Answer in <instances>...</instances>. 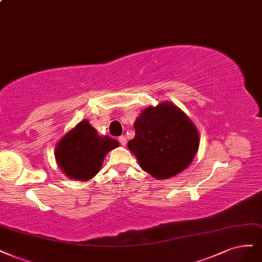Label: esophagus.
I'll return each instance as SVG.
<instances>
[{
	"instance_id": "1",
	"label": "esophagus",
	"mask_w": 262,
	"mask_h": 262,
	"mask_svg": "<svg viewBox=\"0 0 262 262\" xmlns=\"http://www.w3.org/2000/svg\"><path fill=\"white\" fill-rule=\"evenodd\" d=\"M119 142L121 143V145L125 146L127 145V138H125L124 135H121V137H119Z\"/></svg>"
}]
</instances>
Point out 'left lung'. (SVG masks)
Returning a JSON list of instances; mask_svg holds the SVG:
<instances>
[{
	"mask_svg": "<svg viewBox=\"0 0 262 262\" xmlns=\"http://www.w3.org/2000/svg\"><path fill=\"white\" fill-rule=\"evenodd\" d=\"M128 147L140 167L157 180L181 173L200 147V133L189 117L171 102L148 106L134 121Z\"/></svg>",
	"mask_w": 262,
	"mask_h": 262,
	"instance_id": "8db88e82",
	"label": "left lung"
}]
</instances>
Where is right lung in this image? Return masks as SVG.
Returning <instances> with one entry per match:
<instances>
[{
  "label": "right lung",
  "instance_id": "right-lung-1",
  "mask_svg": "<svg viewBox=\"0 0 262 262\" xmlns=\"http://www.w3.org/2000/svg\"><path fill=\"white\" fill-rule=\"evenodd\" d=\"M119 142L108 135L101 137L88 119L69 130L55 146V159L61 172L78 181H89L102 168L108 151L118 147Z\"/></svg>",
  "mask_w": 262,
  "mask_h": 262
}]
</instances>
